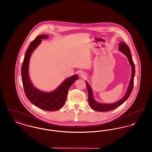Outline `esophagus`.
I'll return each instance as SVG.
<instances>
[{"label":"esophagus","instance_id":"obj_1","mask_svg":"<svg viewBox=\"0 0 152 152\" xmlns=\"http://www.w3.org/2000/svg\"><path fill=\"white\" fill-rule=\"evenodd\" d=\"M80 75L81 77H85L86 76V73L84 72H81L80 73Z\"/></svg>","mask_w":152,"mask_h":152}]
</instances>
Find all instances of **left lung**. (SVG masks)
I'll list each match as a JSON object with an SVG mask.
<instances>
[{
    "instance_id": "left-lung-1",
    "label": "left lung",
    "mask_w": 152,
    "mask_h": 152,
    "mask_svg": "<svg viewBox=\"0 0 152 152\" xmlns=\"http://www.w3.org/2000/svg\"><path fill=\"white\" fill-rule=\"evenodd\" d=\"M119 50L122 52L123 53L125 54V55L127 56L128 58V60L130 62V64L132 66V78L131 80L130 83V85L129 86V88L127 89V91L125 95V96L120 100L119 101L117 102L116 103L114 104H100L99 103H97L93 98L92 95V92L91 87H89V84L87 83V82L86 81L87 87L88 89V102H89V105L91 107L92 109L96 111H99V112H104V111H110L112 110H114L116 108L121 104H122L125 101L128 99V98L130 96L132 90L134 86V75H135V65H134L133 59H132V56L130 53V50L129 48V46L125 44L124 42H121L119 44Z\"/></svg>"
}]
</instances>
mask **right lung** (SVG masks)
Returning <instances> with one entry per match:
<instances>
[{"label": "right lung", "instance_id": "right-lung-1", "mask_svg": "<svg viewBox=\"0 0 152 152\" xmlns=\"http://www.w3.org/2000/svg\"><path fill=\"white\" fill-rule=\"evenodd\" d=\"M48 38L46 35L37 36L28 47L21 68L22 80L25 95L28 100L36 106L44 110L54 111L59 110L65 104L68 91L72 84L79 79L75 75L66 79L57 88L50 93H44L31 83L28 77V68L29 60L33 51L41 42V39Z\"/></svg>", "mask_w": 152, "mask_h": 152}]
</instances>
